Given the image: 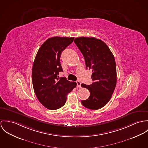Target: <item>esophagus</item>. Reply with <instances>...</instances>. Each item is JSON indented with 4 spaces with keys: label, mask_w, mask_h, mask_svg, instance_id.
<instances>
[{
    "label": "esophagus",
    "mask_w": 148,
    "mask_h": 148,
    "mask_svg": "<svg viewBox=\"0 0 148 148\" xmlns=\"http://www.w3.org/2000/svg\"><path fill=\"white\" fill-rule=\"evenodd\" d=\"M77 83V87H81V83L79 82V81H77L76 82Z\"/></svg>",
    "instance_id": "34e87169"
}]
</instances>
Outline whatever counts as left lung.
Listing matches in <instances>:
<instances>
[{"mask_svg": "<svg viewBox=\"0 0 148 148\" xmlns=\"http://www.w3.org/2000/svg\"><path fill=\"white\" fill-rule=\"evenodd\" d=\"M74 42L84 57L87 69L91 70L90 85L81 86L90 92L89 98L82 100V105L90 110H98L106 106L114 91L117 74L115 58L108 46L95 37H78Z\"/></svg>", "mask_w": 148, "mask_h": 148, "instance_id": "obj_1", "label": "left lung"}]
</instances>
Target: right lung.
Masks as SVG:
<instances>
[{
	"label": "right lung",
	"mask_w": 148,
	"mask_h": 148,
	"mask_svg": "<svg viewBox=\"0 0 148 148\" xmlns=\"http://www.w3.org/2000/svg\"><path fill=\"white\" fill-rule=\"evenodd\" d=\"M74 37H54L48 38L38 50L33 62L32 83L35 94L47 108L54 110L66 103L67 95L77 86L65 77L59 78L62 71L60 57Z\"/></svg>",
	"instance_id": "add662e5"
}]
</instances>
